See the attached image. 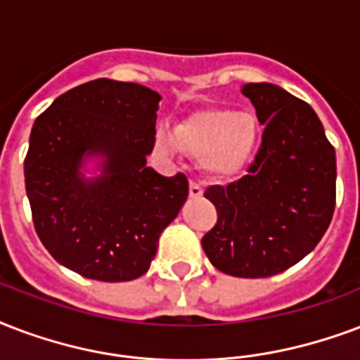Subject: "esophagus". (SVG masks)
<instances>
[{
    "label": "esophagus",
    "mask_w": 360,
    "mask_h": 360,
    "mask_svg": "<svg viewBox=\"0 0 360 360\" xmlns=\"http://www.w3.org/2000/svg\"><path fill=\"white\" fill-rule=\"evenodd\" d=\"M202 194H204L202 186H200L198 183H192L191 181V185H188V196H191V198H200Z\"/></svg>",
    "instance_id": "obj_1"
}]
</instances>
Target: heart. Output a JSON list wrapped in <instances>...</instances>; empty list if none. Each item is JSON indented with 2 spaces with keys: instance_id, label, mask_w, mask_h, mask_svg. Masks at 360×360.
<instances>
[{
  "instance_id": "b5f03b06",
  "label": "heart",
  "mask_w": 360,
  "mask_h": 360,
  "mask_svg": "<svg viewBox=\"0 0 360 360\" xmlns=\"http://www.w3.org/2000/svg\"><path fill=\"white\" fill-rule=\"evenodd\" d=\"M156 149L164 155L181 150L198 155L200 168L213 179L240 174L260 143L259 119L249 111L200 109L179 120L169 131L156 130Z\"/></svg>"
}]
</instances>
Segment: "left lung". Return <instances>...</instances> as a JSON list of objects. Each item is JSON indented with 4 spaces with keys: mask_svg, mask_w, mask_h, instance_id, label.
<instances>
[{
    "mask_svg": "<svg viewBox=\"0 0 360 360\" xmlns=\"http://www.w3.org/2000/svg\"><path fill=\"white\" fill-rule=\"evenodd\" d=\"M264 126L262 145L247 175L210 186L219 221L202 238L207 259L234 278H268L309 255L333 221L336 153L306 101L270 82H249Z\"/></svg>",
    "mask_w": 360,
    "mask_h": 360,
    "instance_id": "1",
    "label": "left lung"
}]
</instances>
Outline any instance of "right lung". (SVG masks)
<instances>
[{"instance_id":"1","label":"right lung","mask_w":360,"mask_h":360,"mask_svg":"<svg viewBox=\"0 0 360 360\" xmlns=\"http://www.w3.org/2000/svg\"><path fill=\"white\" fill-rule=\"evenodd\" d=\"M160 100L136 82L96 79L58 96L34 122L24 177L35 232L82 278L143 276L185 205V175L147 166Z\"/></svg>"}]
</instances>
